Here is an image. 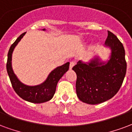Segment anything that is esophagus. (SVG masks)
I'll return each instance as SVG.
<instances>
[{"mask_svg":"<svg viewBox=\"0 0 132 132\" xmlns=\"http://www.w3.org/2000/svg\"><path fill=\"white\" fill-rule=\"evenodd\" d=\"M74 64H75V63H74L73 61H71V62H70V69H72V68L73 67Z\"/></svg>","mask_w":132,"mask_h":132,"instance_id":"34e87169","label":"esophagus"}]
</instances>
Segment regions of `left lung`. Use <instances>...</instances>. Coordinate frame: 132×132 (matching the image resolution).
<instances>
[{
    "label": "left lung",
    "instance_id": "left-lung-1",
    "mask_svg": "<svg viewBox=\"0 0 132 132\" xmlns=\"http://www.w3.org/2000/svg\"><path fill=\"white\" fill-rule=\"evenodd\" d=\"M104 46L111 50L107 62L94 56L89 62L79 61L73 68L77 75L76 94L84 103L94 105L108 101L116 95L123 82L127 71L123 45L108 31Z\"/></svg>",
    "mask_w": 132,
    "mask_h": 132
}]
</instances>
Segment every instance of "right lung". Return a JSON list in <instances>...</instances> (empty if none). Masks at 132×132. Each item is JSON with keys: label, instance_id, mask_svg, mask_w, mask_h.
Returning a JSON list of instances; mask_svg holds the SVG:
<instances>
[{"label": "right lung", "instance_id": "add662e5", "mask_svg": "<svg viewBox=\"0 0 132 132\" xmlns=\"http://www.w3.org/2000/svg\"><path fill=\"white\" fill-rule=\"evenodd\" d=\"M45 31V29H43ZM26 33H24L17 38L11 45L7 54V71L11 82L12 86L18 95L25 101L34 103H40L50 101L52 98L56 91V85L62 76L66 73L69 69V62L54 69L47 78L40 85L36 86H29L22 83L14 74L12 67V55L14 49Z\"/></svg>", "mask_w": 132, "mask_h": 132}]
</instances>
